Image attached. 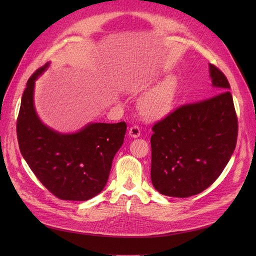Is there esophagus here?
Segmentation results:
<instances>
[{"label":"esophagus","mask_w":256,"mask_h":256,"mask_svg":"<svg viewBox=\"0 0 256 256\" xmlns=\"http://www.w3.org/2000/svg\"><path fill=\"white\" fill-rule=\"evenodd\" d=\"M128 132H130V136H132L134 138H137V137H139L141 135V130H140L138 126H130V130H128Z\"/></svg>","instance_id":"34e87169"}]
</instances>
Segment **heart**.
I'll return each mask as SVG.
<instances>
[{
	"label": "heart",
	"mask_w": 256,
	"mask_h": 256,
	"mask_svg": "<svg viewBox=\"0 0 256 256\" xmlns=\"http://www.w3.org/2000/svg\"><path fill=\"white\" fill-rule=\"evenodd\" d=\"M178 82L171 76L158 84L142 98L140 108L142 113L150 118H158L166 115L176 100Z\"/></svg>",
	"instance_id": "heart-1"
}]
</instances>
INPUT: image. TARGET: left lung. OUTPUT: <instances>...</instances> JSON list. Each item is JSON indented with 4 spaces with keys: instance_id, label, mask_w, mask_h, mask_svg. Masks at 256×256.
Here are the masks:
<instances>
[{
    "instance_id": "8db88e82",
    "label": "left lung",
    "mask_w": 256,
    "mask_h": 256,
    "mask_svg": "<svg viewBox=\"0 0 256 256\" xmlns=\"http://www.w3.org/2000/svg\"><path fill=\"white\" fill-rule=\"evenodd\" d=\"M212 98L186 104L152 126L150 178L160 194L184 198L216 180L232 156L238 117L225 74L210 64Z\"/></svg>"
}]
</instances>
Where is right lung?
<instances>
[{"label": "right lung", "mask_w": 256, "mask_h": 256, "mask_svg": "<svg viewBox=\"0 0 256 256\" xmlns=\"http://www.w3.org/2000/svg\"><path fill=\"white\" fill-rule=\"evenodd\" d=\"M38 68L22 93L16 124L20 152L36 178L62 200L85 201L104 188L112 160L124 140L126 124H90L74 134H60L42 124L34 108Z\"/></svg>", "instance_id": "obj_1"}]
</instances>
